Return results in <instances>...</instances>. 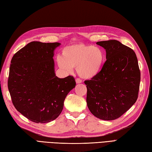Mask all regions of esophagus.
<instances>
[{"label": "esophagus", "instance_id": "1", "mask_svg": "<svg viewBox=\"0 0 152 152\" xmlns=\"http://www.w3.org/2000/svg\"><path fill=\"white\" fill-rule=\"evenodd\" d=\"M82 82V80H81V79H80V78H76V83L77 84L81 83Z\"/></svg>", "mask_w": 152, "mask_h": 152}]
</instances>
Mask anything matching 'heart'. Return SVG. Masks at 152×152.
<instances>
[{
  "instance_id": "heart-1",
  "label": "heart",
  "mask_w": 152,
  "mask_h": 152,
  "mask_svg": "<svg viewBox=\"0 0 152 152\" xmlns=\"http://www.w3.org/2000/svg\"><path fill=\"white\" fill-rule=\"evenodd\" d=\"M56 61L65 72L71 73L75 68L80 77L91 79L101 71L105 61V54L103 49L94 45L77 43L63 48L62 57L58 56Z\"/></svg>"
}]
</instances>
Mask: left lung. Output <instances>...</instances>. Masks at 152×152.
<instances>
[{
    "label": "left lung",
    "mask_w": 152,
    "mask_h": 152,
    "mask_svg": "<svg viewBox=\"0 0 152 152\" xmlns=\"http://www.w3.org/2000/svg\"><path fill=\"white\" fill-rule=\"evenodd\" d=\"M106 52L101 71L86 85L87 104L96 117L104 121L119 118L138 98L140 72L132 48L116 40L98 41Z\"/></svg>",
    "instance_id": "1"
}]
</instances>
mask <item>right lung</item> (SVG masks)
Masks as SVG:
<instances>
[{
    "label": "right lung",
    "mask_w": 152,
    "mask_h": 152,
    "mask_svg": "<svg viewBox=\"0 0 152 152\" xmlns=\"http://www.w3.org/2000/svg\"><path fill=\"white\" fill-rule=\"evenodd\" d=\"M60 45L32 41L12 59L8 87L12 103L34 122H50L58 118L66 95L76 86L74 77L56 76L53 57Z\"/></svg>",
    "instance_id": "right-lung-1"
}]
</instances>
